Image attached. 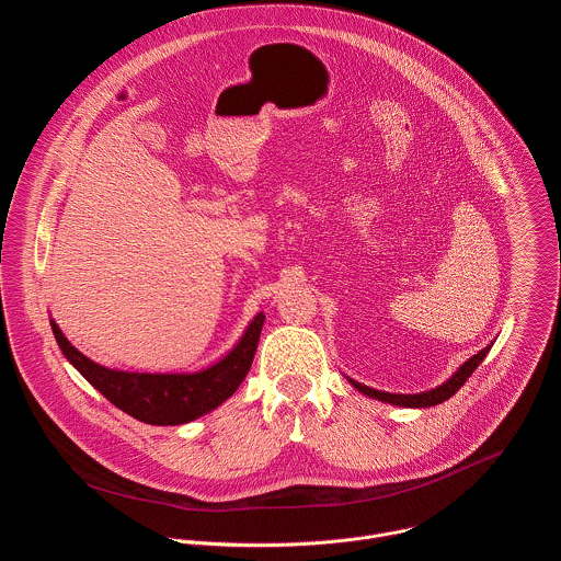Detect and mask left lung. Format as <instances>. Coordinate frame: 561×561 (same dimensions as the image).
<instances>
[{
	"label": "left lung",
	"instance_id": "8db88e82",
	"mask_svg": "<svg viewBox=\"0 0 561 561\" xmlns=\"http://www.w3.org/2000/svg\"><path fill=\"white\" fill-rule=\"evenodd\" d=\"M489 350H491V345L484 347V350H482L480 354H476L473 358H469V360L456 371V376H454L451 380H446L444 385H439V387H435V389H431V391H426V393L402 396V393L376 391V389H369V387H365V385H360V382H356V380H352V385H354L358 391H363L365 396L376 398V400H382V402H391V404H400V407H433V404H439V402H444V400H449V398L469 380V376H471V374L480 367V363L486 358Z\"/></svg>",
	"mask_w": 561,
	"mask_h": 561
}]
</instances>
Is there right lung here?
I'll return each mask as SVG.
<instances>
[{
	"instance_id": "right-lung-1",
	"label": "right lung",
	"mask_w": 561,
	"mask_h": 561,
	"mask_svg": "<svg viewBox=\"0 0 561 561\" xmlns=\"http://www.w3.org/2000/svg\"><path fill=\"white\" fill-rule=\"evenodd\" d=\"M263 322L265 316L259 313L241 343L220 363L198 374H130L105 369L77 352L57 322L50 320V327L64 356L112 404L146 424L168 426L185 424L209 413L239 389L252 367Z\"/></svg>"
}]
</instances>
